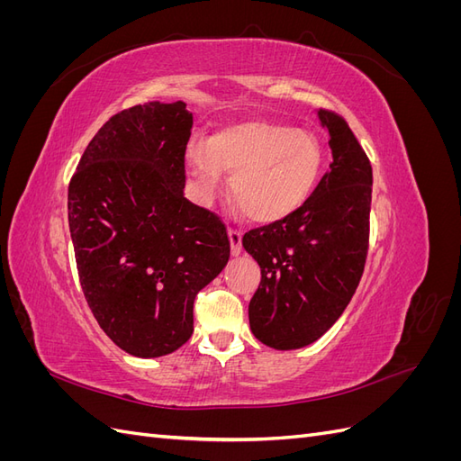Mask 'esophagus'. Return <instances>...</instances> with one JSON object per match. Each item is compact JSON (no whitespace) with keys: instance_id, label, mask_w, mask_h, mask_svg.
Here are the masks:
<instances>
[{"instance_id":"obj_1","label":"esophagus","mask_w":461,"mask_h":461,"mask_svg":"<svg viewBox=\"0 0 461 461\" xmlns=\"http://www.w3.org/2000/svg\"><path fill=\"white\" fill-rule=\"evenodd\" d=\"M229 240H230L232 256H239L242 252V232L236 229H229Z\"/></svg>"}]
</instances>
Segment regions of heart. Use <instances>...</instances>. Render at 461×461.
I'll return each instance as SVG.
<instances>
[{
	"mask_svg": "<svg viewBox=\"0 0 461 461\" xmlns=\"http://www.w3.org/2000/svg\"><path fill=\"white\" fill-rule=\"evenodd\" d=\"M188 171L203 198L222 188V173H232L236 207L256 222H276L308 202L323 169L317 138L286 124L252 119L227 124L186 148Z\"/></svg>",
	"mask_w": 461,
	"mask_h": 461,
	"instance_id": "obj_1",
	"label": "heart"
}]
</instances>
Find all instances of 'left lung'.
Masks as SVG:
<instances>
[{"instance_id": "1", "label": "left lung", "mask_w": 461, "mask_h": 461, "mask_svg": "<svg viewBox=\"0 0 461 461\" xmlns=\"http://www.w3.org/2000/svg\"><path fill=\"white\" fill-rule=\"evenodd\" d=\"M317 115L330 136V171L298 212L242 239L261 269L248 308L249 329L275 350L308 346L337 323L369 248L371 163L340 115L327 109Z\"/></svg>"}]
</instances>
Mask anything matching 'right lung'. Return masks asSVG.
<instances>
[{
  "label": "right lung",
  "instance_id": "obj_1",
  "mask_svg": "<svg viewBox=\"0 0 461 461\" xmlns=\"http://www.w3.org/2000/svg\"><path fill=\"white\" fill-rule=\"evenodd\" d=\"M185 102L124 109L95 132L68 183L82 292L121 350L159 357L194 330V300L230 256L227 227L185 198Z\"/></svg>",
  "mask_w": 461,
  "mask_h": 461
}]
</instances>
